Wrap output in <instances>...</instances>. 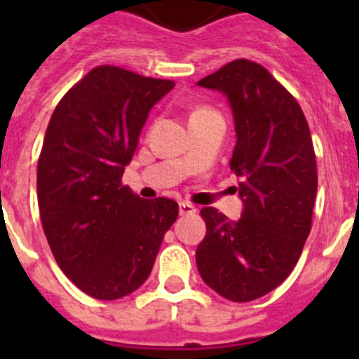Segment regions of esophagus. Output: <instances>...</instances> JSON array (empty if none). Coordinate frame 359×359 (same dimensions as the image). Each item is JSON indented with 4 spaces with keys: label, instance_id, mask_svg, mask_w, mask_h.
<instances>
[{
    "label": "esophagus",
    "instance_id": "1",
    "mask_svg": "<svg viewBox=\"0 0 359 359\" xmlns=\"http://www.w3.org/2000/svg\"><path fill=\"white\" fill-rule=\"evenodd\" d=\"M196 212H198V208H196L192 203H189V201L180 203V214L182 215H194Z\"/></svg>",
    "mask_w": 359,
    "mask_h": 359
}]
</instances>
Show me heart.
Wrapping results in <instances>:
<instances>
[{
    "instance_id": "1",
    "label": "heart",
    "mask_w": 359,
    "mask_h": 359,
    "mask_svg": "<svg viewBox=\"0 0 359 359\" xmlns=\"http://www.w3.org/2000/svg\"><path fill=\"white\" fill-rule=\"evenodd\" d=\"M201 111H208V107H198V109H196L192 115H196V113H201Z\"/></svg>"
}]
</instances>
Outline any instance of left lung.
Masks as SVG:
<instances>
[{
	"label": "left lung",
	"mask_w": 359,
	"mask_h": 359,
	"mask_svg": "<svg viewBox=\"0 0 359 359\" xmlns=\"http://www.w3.org/2000/svg\"><path fill=\"white\" fill-rule=\"evenodd\" d=\"M228 97L236 122L230 169L244 210L230 221L203 208L207 236L196 252L201 278L231 302H250L290 277L313 221L316 156L309 126L293 95L257 62L236 59L201 79Z\"/></svg>",
	"instance_id": "1"
}]
</instances>
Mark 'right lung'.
Returning <instances> with one entry per match:
<instances>
[{
  "mask_svg": "<svg viewBox=\"0 0 359 359\" xmlns=\"http://www.w3.org/2000/svg\"><path fill=\"white\" fill-rule=\"evenodd\" d=\"M174 88L118 66H97L61 98L37 161L44 236L62 273L98 300L147 280L180 207L122 185L149 111Z\"/></svg>",
  "mask_w": 359,
  "mask_h": 359,
  "instance_id": "1",
  "label": "right lung"
}]
</instances>
